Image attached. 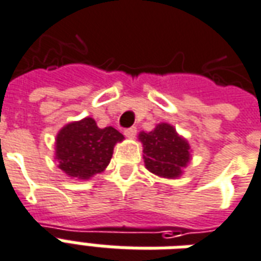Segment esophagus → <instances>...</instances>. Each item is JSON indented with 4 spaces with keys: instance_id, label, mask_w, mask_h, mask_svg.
<instances>
[{
    "instance_id": "1",
    "label": "esophagus",
    "mask_w": 261,
    "mask_h": 261,
    "mask_svg": "<svg viewBox=\"0 0 261 261\" xmlns=\"http://www.w3.org/2000/svg\"><path fill=\"white\" fill-rule=\"evenodd\" d=\"M124 135H126L127 138H134L135 135H137V128L135 127H130V128H127L124 130Z\"/></svg>"
}]
</instances>
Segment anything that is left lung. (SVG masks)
I'll use <instances>...</instances> for the list:
<instances>
[{"instance_id": "1", "label": "left lung", "mask_w": 261, "mask_h": 261, "mask_svg": "<svg viewBox=\"0 0 261 261\" xmlns=\"http://www.w3.org/2000/svg\"><path fill=\"white\" fill-rule=\"evenodd\" d=\"M138 139L144 148L145 167L160 178H179L192 160L188 139L170 123H159L149 133L141 131Z\"/></svg>"}]
</instances>
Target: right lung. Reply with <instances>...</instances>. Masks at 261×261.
I'll return each mask as SVG.
<instances>
[{
  "mask_svg": "<svg viewBox=\"0 0 261 261\" xmlns=\"http://www.w3.org/2000/svg\"><path fill=\"white\" fill-rule=\"evenodd\" d=\"M124 137L112 126L99 128L93 117L65 124L56 135L55 160L69 178L87 180L108 167Z\"/></svg>",
  "mask_w": 261,
  "mask_h": 261,
  "instance_id": "1",
  "label": "right lung"
}]
</instances>
